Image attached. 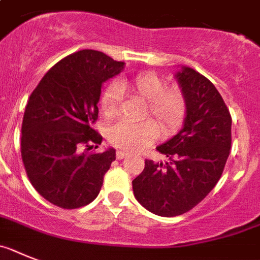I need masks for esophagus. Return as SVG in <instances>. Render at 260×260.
Returning <instances> with one entry per match:
<instances>
[{"label": "esophagus", "instance_id": "34e87169", "mask_svg": "<svg viewBox=\"0 0 260 260\" xmlns=\"http://www.w3.org/2000/svg\"><path fill=\"white\" fill-rule=\"evenodd\" d=\"M128 153L127 152H124V150H117L116 152V158L117 159H123L124 157H127Z\"/></svg>", "mask_w": 260, "mask_h": 260}]
</instances>
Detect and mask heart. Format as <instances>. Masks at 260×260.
Returning a JSON list of instances; mask_svg holds the SVG:
<instances>
[{
    "mask_svg": "<svg viewBox=\"0 0 260 260\" xmlns=\"http://www.w3.org/2000/svg\"><path fill=\"white\" fill-rule=\"evenodd\" d=\"M121 90L148 101L146 115L150 114L158 121L162 133L174 132L183 123L187 111L184 94L177 86L165 87L161 78L153 73H139L108 85L99 103L106 117L115 116L119 111ZM158 135L159 128L153 120H120L108 128L107 140L116 148L135 152L154 141Z\"/></svg>",
    "mask_w": 260,
    "mask_h": 260,
    "instance_id": "1",
    "label": "heart"
}]
</instances>
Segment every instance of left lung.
I'll return each instance as SVG.
<instances>
[{
    "mask_svg": "<svg viewBox=\"0 0 260 260\" xmlns=\"http://www.w3.org/2000/svg\"><path fill=\"white\" fill-rule=\"evenodd\" d=\"M175 78L187 102L183 128L157 146L170 162L146 159L143 173L132 180L137 202L164 217L186 213L211 192L232 145V116L213 83L188 67Z\"/></svg>",
    "mask_w": 260,
    "mask_h": 260,
    "instance_id": "1",
    "label": "left lung"
}]
</instances>
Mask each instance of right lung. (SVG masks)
Here are the masks:
<instances>
[{
	"mask_svg": "<svg viewBox=\"0 0 260 260\" xmlns=\"http://www.w3.org/2000/svg\"><path fill=\"white\" fill-rule=\"evenodd\" d=\"M123 68V61L103 52L82 49L53 65L31 92L22 121V161L34 188L53 205L80 208L102 188L115 149H80L102 143L91 127L98 119L101 89Z\"/></svg>",
	"mask_w": 260,
	"mask_h": 260,
	"instance_id": "obj_1",
	"label": "right lung"
}]
</instances>
